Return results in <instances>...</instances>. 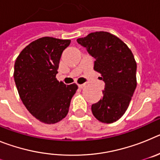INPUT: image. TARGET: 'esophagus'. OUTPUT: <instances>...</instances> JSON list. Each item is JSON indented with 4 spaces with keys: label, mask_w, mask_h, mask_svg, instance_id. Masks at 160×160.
Segmentation results:
<instances>
[{
    "label": "esophagus",
    "mask_w": 160,
    "mask_h": 160,
    "mask_svg": "<svg viewBox=\"0 0 160 160\" xmlns=\"http://www.w3.org/2000/svg\"><path fill=\"white\" fill-rule=\"evenodd\" d=\"M78 86L79 88H83L85 87V84H78Z\"/></svg>",
    "instance_id": "esophagus-1"
}]
</instances>
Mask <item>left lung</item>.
I'll use <instances>...</instances> for the list:
<instances>
[{"instance_id": "8db88e82", "label": "left lung", "mask_w": 160, "mask_h": 160, "mask_svg": "<svg viewBox=\"0 0 160 160\" xmlns=\"http://www.w3.org/2000/svg\"><path fill=\"white\" fill-rule=\"evenodd\" d=\"M78 43L95 58L94 70L105 82L102 98L91 106L94 116L104 123L116 122L129 107L136 88V62L128 46L108 32H90Z\"/></svg>"}]
</instances>
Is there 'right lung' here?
I'll return each mask as SVG.
<instances>
[{
	"label": "right lung",
	"mask_w": 160,
	"mask_h": 160,
	"mask_svg": "<svg viewBox=\"0 0 160 160\" xmlns=\"http://www.w3.org/2000/svg\"><path fill=\"white\" fill-rule=\"evenodd\" d=\"M70 40L51 37L38 38L25 46L14 64L13 77L18 94L32 116L53 124L67 115L75 83L65 85L56 78L63 50Z\"/></svg>",
	"instance_id": "add662e5"
}]
</instances>
